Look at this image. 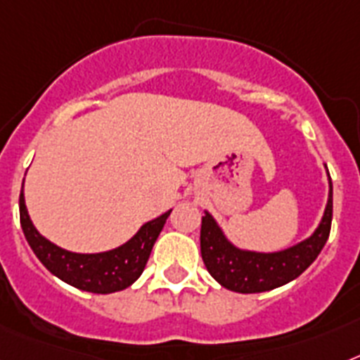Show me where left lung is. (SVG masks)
<instances>
[{
	"label": "left lung",
	"mask_w": 360,
	"mask_h": 360,
	"mask_svg": "<svg viewBox=\"0 0 360 360\" xmlns=\"http://www.w3.org/2000/svg\"><path fill=\"white\" fill-rule=\"evenodd\" d=\"M333 217V185L319 229L311 238L280 252H250L226 241L210 214L201 217V256L205 267L223 288L236 292H264L276 289L300 276L316 259L329 238Z\"/></svg>",
	"instance_id": "1"
}]
</instances>
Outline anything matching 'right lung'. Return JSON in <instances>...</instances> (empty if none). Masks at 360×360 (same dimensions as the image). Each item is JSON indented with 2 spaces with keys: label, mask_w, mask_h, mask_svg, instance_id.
I'll use <instances>...</instances> for the list:
<instances>
[{
  "label": "right lung",
  "mask_w": 360,
  "mask_h": 360,
  "mask_svg": "<svg viewBox=\"0 0 360 360\" xmlns=\"http://www.w3.org/2000/svg\"><path fill=\"white\" fill-rule=\"evenodd\" d=\"M170 212L172 210H168L157 219L148 221L146 225L141 226V231L131 240L117 249L98 252V255H77V252L60 249L36 231L31 217L27 214L23 186L20 194L21 229L38 259L54 276H58L72 288L98 292V295L122 291L143 274L153 243L161 234L166 217L170 216Z\"/></svg>",
  "instance_id": "add662e5"
}]
</instances>
